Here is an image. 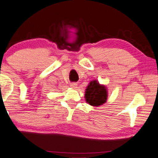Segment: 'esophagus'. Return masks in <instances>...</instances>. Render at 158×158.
Masks as SVG:
<instances>
[{"instance_id":"34e87169","label":"esophagus","mask_w":158,"mask_h":158,"mask_svg":"<svg viewBox=\"0 0 158 158\" xmlns=\"http://www.w3.org/2000/svg\"><path fill=\"white\" fill-rule=\"evenodd\" d=\"M77 85V83H70V87H72L73 88H76Z\"/></svg>"}]
</instances>
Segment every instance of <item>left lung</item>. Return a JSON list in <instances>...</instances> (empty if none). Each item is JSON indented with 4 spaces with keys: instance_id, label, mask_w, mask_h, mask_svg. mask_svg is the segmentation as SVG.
Here are the masks:
<instances>
[{
    "instance_id": "1",
    "label": "left lung",
    "mask_w": 158,
    "mask_h": 158,
    "mask_svg": "<svg viewBox=\"0 0 158 158\" xmlns=\"http://www.w3.org/2000/svg\"><path fill=\"white\" fill-rule=\"evenodd\" d=\"M85 98L90 105L94 106L102 105L107 99L106 88L96 81H91L85 90Z\"/></svg>"
}]
</instances>
